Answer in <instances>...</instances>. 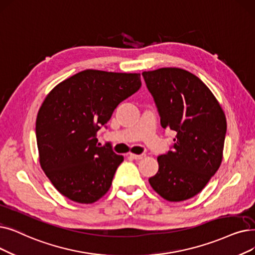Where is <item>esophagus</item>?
Instances as JSON below:
<instances>
[{"instance_id":"34e87169","label":"esophagus","mask_w":255,"mask_h":255,"mask_svg":"<svg viewBox=\"0 0 255 255\" xmlns=\"http://www.w3.org/2000/svg\"><path fill=\"white\" fill-rule=\"evenodd\" d=\"M146 155L145 154H134V153H129V157H131L132 159H135V160H139L142 159L145 157Z\"/></svg>"}]
</instances>
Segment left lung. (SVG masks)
Wrapping results in <instances>:
<instances>
[{"label":"left lung","instance_id":"1","mask_svg":"<svg viewBox=\"0 0 255 255\" xmlns=\"http://www.w3.org/2000/svg\"><path fill=\"white\" fill-rule=\"evenodd\" d=\"M158 108L160 124L176 132L173 151L157 157L152 189L171 202L200 193L223 158L226 117L212 91L194 74L179 68L142 73Z\"/></svg>","mask_w":255,"mask_h":255}]
</instances>
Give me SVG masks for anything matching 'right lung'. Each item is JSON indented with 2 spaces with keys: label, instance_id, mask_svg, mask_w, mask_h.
I'll return each mask as SVG.
<instances>
[{
  "label": "right lung",
  "instance_id": "obj_1",
  "mask_svg": "<svg viewBox=\"0 0 255 255\" xmlns=\"http://www.w3.org/2000/svg\"><path fill=\"white\" fill-rule=\"evenodd\" d=\"M141 85L139 73L85 70L55 86L36 118L40 167L70 200L91 204L110 189L123 155L97 145V131Z\"/></svg>",
  "mask_w": 255,
  "mask_h": 255
}]
</instances>
